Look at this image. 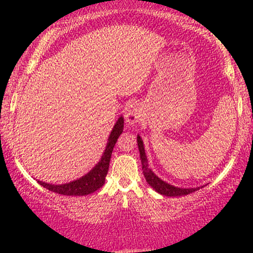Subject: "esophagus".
Returning a JSON list of instances; mask_svg holds the SVG:
<instances>
[{"instance_id":"obj_1","label":"esophagus","mask_w":253,"mask_h":253,"mask_svg":"<svg viewBox=\"0 0 253 253\" xmlns=\"http://www.w3.org/2000/svg\"><path fill=\"white\" fill-rule=\"evenodd\" d=\"M141 117V112L135 104H128L125 109V119H126L127 124L134 125L139 121Z\"/></svg>"}]
</instances>
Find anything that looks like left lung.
I'll return each mask as SVG.
<instances>
[{
  "label": "left lung",
  "mask_w": 253,
  "mask_h": 253,
  "mask_svg": "<svg viewBox=\"0 0 253 253\" xmlns=\"http://www.w3.org/2000/svg\"><path fill=\"white\" fill-rule=\"evenodd\" d=\"M136 141H138L139 152H140V159H141V165H143V170H144L143 172H144L145 179H146V182L149 183L157 193L162 194V195H165V196H183L199 190V188H189V189H187V188L173 187V185H170L169 183L162 181V179L159 178L158 176H156L155 173H153V171L149 168L147 157L144 149V143L139 135L136 136Z\"/></svg>",
  "instance_id": "left-lung-1"
}]
</instances>
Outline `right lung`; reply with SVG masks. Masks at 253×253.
I'll list each match as a JSON object with an SVG mask.
<instances>
[{"label": "right lung", "instance_id": "right-lung-1", "mask_svg": "<svg viewBox=\"0 0 253 253\" xmlns=\"http://www.w3.org/2000/svg\"><path fill=\"white\" fill-rule=\"evenodd\" d=\"M124 130V118L120 117L118 119L117 124L113 127V130L110 132L108 138V143H107L106 150H104L102 158L98 163L95 165V168L91 171H89L85 176L81 177V178L72 181L66 184H48V183L38 181L40 185H42L46 189L53 191V193L60 194V195L66 196H84L89 195V194L94 193L104 184V179H106L107 172H108L110 157H112L113 149H114L115 144H117L118 138L120 136Z\"/></svg>", "mask_w": 253, "mask_h": 253}]
</instances>
